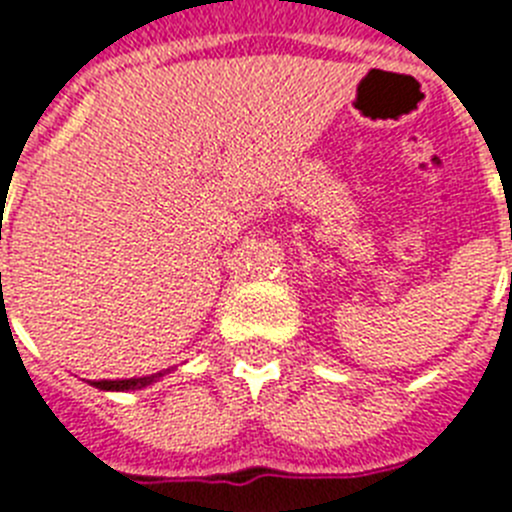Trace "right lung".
Returning <instances> with one entry per match:
<instances>
[{
    "label": "right lung",
    "instance_id": "add662e5",
    "mask_svg": "<svg viewBox=\"0 0 512 512\" xmlns=\"http://www.w3.org/2000/svg\"><path fill=\"white\" fill-rule=\"evenodd\" d=\"M158 377L164 374H151V377H138V379H102V382H92L97 390H112V392H125V390H140V387H148L151 382H156Z\"/></svg>",
    "mask_w": 512,
    "mask_h": 512
}]
</instances>
